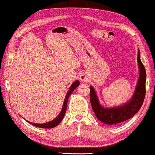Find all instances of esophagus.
<instances>
[{
    "label": "esophagus",
    "mask_w": 155,
    "mask_h": 155,
    "mask_svg": "<svg viewBox=\"0 0 155 155\" xmlns=\"http://www.w3.org/2000/svg\"><path fill=\"white\" fill-rule=\"evenodd\" d=\"M80 81H82V82H87L89 80L88 76H87V75H86L85 73H82L80 75Z\"/></svg>",
    "instance_id": "34e87169"
}]
</instances>
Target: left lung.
I'll use <instances>...</instances> for the list:
<instances>
[{"instance_id":"obj_1","label":"left lung","mask_w":155,"mask_h":155,"mask_svg":"<svg viewBox=\"0 0 155 155\" xmlns=\"http://www.w3.org/2000/svg\"><path fill=\"white\" fill-rule=\"evenodd\" d=\"M139 67V78L131 99L126 104L118 107L105 108L100 105L97 95L94 87L90 86V101L96 117L106 124H115L124 122L132 117L142 106L145 96L146 72L140 57V51L138 54Z\"/></svg>"}]
</instances>
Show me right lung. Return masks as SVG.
Instances as JSON below:
<instances>
[{"instance_id": "1", "label": "right lung", "mask_w": 155, "mask_h": 155, "mask_svg": "<svg viewBox=\"0 0 155 155\" xmlns=\"http://www.w3.org/2000/svg\"><path fill=\"white\" fill-rule=\"evenodd\" d=\"M79 84H80V82L78 81V80H76L75 82L73 83V84L71 85V87L69 88L68 93L66 94V98H65L64 99V105H63L61 113H59V115H58L54 120H51V122H49L48 123H45V124H36V123H32V122H29V123H30L31 124L33 125V126L43 128V129H51V128H54L56 126H57V125L61 122V120H63V118H64V117L65 115V113H66V112L67 102H68L69 96H70L71 94H72L73 91L75 90L76 87L79 86Z\"/></svg>"}]
</instances>
